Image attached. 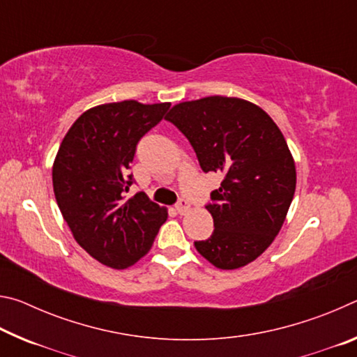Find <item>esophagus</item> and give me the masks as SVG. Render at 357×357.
<instances>
[{
    "label": "esophagus",
    "mask_w": 357,
    "mask_h": 357,
    "mask_svg": "<svg viewBox=\"0 0 357 357\" xmlns=\"http://www.w3.org/2000/svg\"><path fill=\"white\" fill-rule=\"evenodd\" d=\"M176 211H178V214H181V215H184L185 213H189V209H190V203L187 202V200H184V198H179V202L176 203Z\"/></svg>",
    "instance_id": "1"
}]
</instances>
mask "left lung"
Segmentation results:
<instances>
[{"instance_id":"obj_1","label":"left lung","mask_w":357,"mask_h":357,"mask_svg":"<svg viewBox=\"0 0 357 357\" xmlns=\"http://www.w3.org/2000/svg\"><path fill=\"white\" fill-rule=\"evenodd\" d=\"M167 121L190 142L204 173L223 176L206 209L214 231L195 241L219 269H238L273 244L296 189V167L280 129L258 105L211 96L174 105Z\"/></svg>"}]
</instances>
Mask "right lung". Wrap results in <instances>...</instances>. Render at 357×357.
Returning a JSON list of instances; mask_svg holds the SVG:
<instances>
[{
	"label": "right lung",
	"instance_id": "obj_1",
	"mask_svg": "<svg viewBox=\"0 0 357 357\" xmlns=\"http://www.w3.org/2000/svg\"><path fill=\"white\" fill-rule=\"evenodd\" d=\"M170 104L137 100L89 108L66 134L53 164V192L80 247L102 264L126 269L144 257L167 220V209L137 192L129 168L142 137Z\"/></svg>",
	"mask_w": 357,
	"mask_h": 357
}]
</instances>
